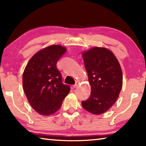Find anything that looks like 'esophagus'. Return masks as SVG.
<instances>
[{
    "label": "esophagus",
    "instance_id": "1",
    "mask_svg": "<svg viewBox=\"0 0 146 146\" xmlns=\"http://www.w3.org/2000/svg\"><path fill=\"white\" fill-rule=\"evenodd\" d=\"M79 84H80V82H76V84H75L73 86V88H76L78 87Z\"/></svg>",
    "mask_w": 146,
    "mask_h": 146
}]
</instances>
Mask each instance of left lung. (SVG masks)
Masks as SVG:
<instances>
[{
    "mask_svg": "<svg viewBox=\"0 0 146 146\" xmlns=\"http://www.w3.org/2000/svg\"><path fill=\"white\" fill-rule=\"evenodd\" d=\"M82 55L91 90L82 107L92 114H103L114 105L122 90L120 63L111 51L102 47H93Z\"/></svg>",
    "mask_w": 146,
    "mask_h": 146,
    "instance_id": "obj_1",
    "label": "left lung"
}]
</instances>
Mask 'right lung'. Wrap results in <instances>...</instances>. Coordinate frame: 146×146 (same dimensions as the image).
Segmentation results:
<instances>
[{
  "mask_svg": "<svg viewBox=\"0 0 146 146\" xmlns=\"http://www.w3.org/2000/svg\"><path fill=\"white\" fill-rule=\"evenodd\" d=\"M67 49L51 45L36 52L28 61L23 75L24 93L35 111L44 116L53 115L61 107L70 91L62 82L56 63Z\"/></svg>",
  "mask_w": 146,
  "mask_h": 146,
  "instance_id": "right-lung-1",
  "label": "right lung"
}]
</instances>
